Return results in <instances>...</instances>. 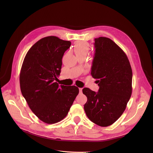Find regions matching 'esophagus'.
<instances>
[{"label":"esophagus","instance_id":"esophagus-1","mask_svg":"<svg viewBox=\"0 0 153 153\" xmlns=\"http://www.w3.org/2000/svg\"><path fill=\"white\" fill-rule=\"evenodd\" d=\"M79 91H80V93L82 92V88H79Z\"/></svg>","mask_w":153,"mask_h":153}]
</instances>
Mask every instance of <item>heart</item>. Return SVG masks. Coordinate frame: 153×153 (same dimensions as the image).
<instances>
[{
	"label": "heart",
	"instance_id": "obj_1",
	"mask_svg": "<svg viewBox=\"0 0 153 153\" xmlns=\"http://www.w3.org/2000/svg\"><path fill=\"white\" fill-rule=\"evenodd\" d=\"M90 50V44L86 42L79 41L74 45V52L76 56L86 55Z\"/></svg>",
	"mask_w": 153,
	"mask_h": 153
}]
</instances>
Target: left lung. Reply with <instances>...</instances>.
<instances>
[{"mask_svg":"<svg viewBox=\"0 0 153 153\" xmlns=\"http://www.w3.org/2000/svg\"><path fill=\"white\" fill-rule=\"evenodd\" d=\"M95 54L91 74L97 80V93L82 90L87 97L84 110L88 119L105 127L114 123L125 110L132 94L131 67L125 52L108 37L94 39Z\"/></svg>","mask_w":153,"mask_h":153,"instance_id":"obj_1","label":"left lung"}]
</instances>
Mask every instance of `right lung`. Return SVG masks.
I'll list each match as a JSON object with an SVG mask.
<instances>
[{"label": "right lung", "mask_w": 153, "mask_h": 153, "mask_svg": "<svg viewBox=\"0 0 153 153\" xmlns=\"http://www.w3.org/2000/svg\"><path fill=\"white\" fill-rule=\"evenodd\" d=\"M71 42L56 36L37 41L27 52L20 73L23 96L34 114L48 124L57 123L68 113L79 90L73 85H59L62 59Z\"/></svg>", "instance_id": "add662e5"}]
</instances>
